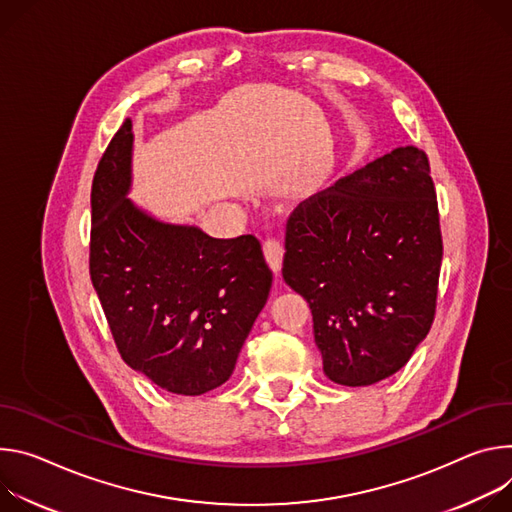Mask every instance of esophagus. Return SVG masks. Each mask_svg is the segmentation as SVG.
Returning a JSON list of instances; mask_svg holds the SVG:
<instances>
[{
  "label": "esophagus",
  "mask_w": 512,
  "mask_h": 512,
  "mask_svg": "<svg viewBox=\"0 0 512 512\" xmlns=\"http://www.w3.org/2000/svg\"><path fill=\"white\" fill-rule=\"evenodd\" d=\"M262 250H264V258H266L270 270L274 274H278L280 268H282V254H285V250H282V244L276 242V240H266Z\"/></svg>",
  "instance_id": "34e87169"
}]
</instances>
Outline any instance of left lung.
Wrapping results in <instances>:
<instances>
[{
	"label": "left lung",
	"instance_id": "1",
	"mask_svg": "<svg viewBox=\"0 0 512 512\" xmlns=\"http://www.w3.org/2000/svg\"><path fill=\"white\" fill-rule=\"evenodd\" d=\"M282 278L307 299L329 380L399 372L435 319L443 256L429 158L396 148L305 199L287 221Z\"/></svg>",
	"mask_w": 512,
	"mask_h": 512
}]
</instances>
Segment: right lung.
<instances>
[{"instance_id":"1","label":"right lung","mask_w":512,"mask_h":512,"mask_svg":"<svg viewBox=\"0 0 512 512\" xmlns=\"http://www.w3.org/2000/svg\"><path fill=\"white\" fill-rule=\"evenodd\" d=\"M132 142L126 120L95 170L91 282L130 368L168 392L205 394L232 376L272 272L254 236L217 240L138 209L126 197Z\"/></svg>"}]
</instances>
